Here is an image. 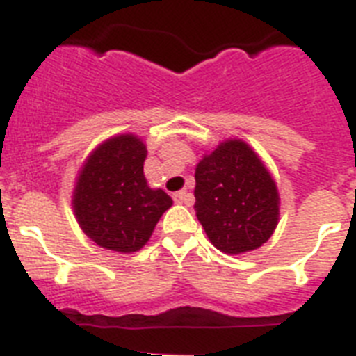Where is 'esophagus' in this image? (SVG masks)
Here are the masks:
<instances>
[{
	"label": "esophagus",
	"instance_id": "obj_1",
	"mask_svg": "<svg viewBox=\"0 0 356 356\" xmlns=\"http://www.w3.org/2000/svg\"><path fill=\"white\" fill-rule=\"evenodd\" d=\"M172 200L176 203H181V205H193V194L187 193V191H178V193L172 194Z\"/></svg>",
	"mask_w": 356,
	"mask_h": 356
}]
</instances>
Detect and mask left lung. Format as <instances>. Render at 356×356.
<instances>
[{
  "label": "left lung",
  "instance_id": "8db88e82",
  "mask_svg": "<svg viewBox=\"0 0 356 356\" xmlns=\"http://www.w3.org/2000/svg\"><path fill=\"white\" fill-rule=\"evenodd\" d=\"M194 178V211L218 250L243 254L268 241L279 221L277 185L250 145L221 142Z\"/></svg>",
  "mask_w": 356,
  "mask_h": 356
}]
</instances>
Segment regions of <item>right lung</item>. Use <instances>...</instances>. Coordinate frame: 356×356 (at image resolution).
I'll return each mask as SVG.
<instances>
[{"mask_svg":"<svg viewBox=\"0 0 356 356\" xmlns=\"http://www.w3.org/2000/svg\"><path fill=\"white\" fill-rule=\"evenodd\" d=\"M147 149L135 135L111 136L91 151L79 171L74 212L83 232L106 250H140L172 205L144 176Z\"/></svg>","mask_w":356,"mask_h":356,"instance_id":"1","label":"right lung"}]
</instances>
